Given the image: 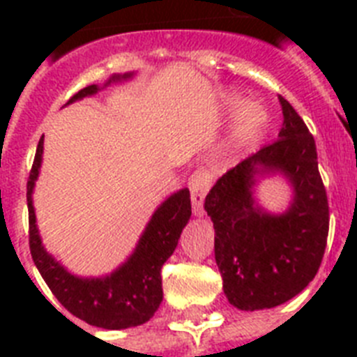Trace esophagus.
Segmentation results:
<instances>
[{
	"label": "esophagus",
	"mask_w": 357,
	"mask_h": 357,
	"mask_svg": "<svg viewBox=\"0 0 357 357\" xmlns=\"http://www.w3.org/2000/svg\"><path fill=\"white\" fill-rule=\"evenodd\" d=\"M209 176L206 175V173H195V175H191V178H189V191H191V204H193V213L195 216L202 218L204 216V209H202V206H204V200H206V195L207 191H209Z\"/></svg>",
	"instance_id": "esophagus-1"
}]
</instances>
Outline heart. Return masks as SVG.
<instances>
[{"label":"heart","instance_id":"b5f03b06","mask_svg":"<svg viewBox=\"0 0 357 357\" xmlns=\"http://www.w3.org/2000/svg\"><path fill=\"white\" fill-rule=\"evenodd\" d=\"M227 109L234 112L229 132L211 151L213 162H225L232 155H236L243 148L254 143L263 132L270 127L272 116L263 102L259 100H245L241 93L232 91L225 98Z\"/></svg>","mask_w":357,"mask_h":357}]
</instances>
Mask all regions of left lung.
Masks as SVG:
<instances>
[{
	"mask_svg": "<svg viewBox=\"0 0 357 357\" xmlns=\"http://www.w3.org/2000/svg\"><path fill=\"white\" fill-rule=\"evenodd\" d=\"M280 105L279 139L227 172L204 204L214 225L223 291L241 311L275 307L298 295L317 275L329 234L317 144L288 100L280 98ZM270 176H282L292 189L280 213L268 211L257 197Z\"/></svg>",
	"mask_w": 357,
	"mask_h": 357,
	"instance_id": "obj_1",
	"label": "left lung"
}]
</instances>
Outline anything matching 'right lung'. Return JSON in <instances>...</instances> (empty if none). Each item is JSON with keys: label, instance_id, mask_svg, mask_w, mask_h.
<instances>
[{"label": "right lung", "instance_id": "obj_1", "mask_svg": "<svg viewBox=\"0 0 357 357\" xmlns=\"http://www.w3.org/2000/svg\"><path fill=\"white\" fill-rule=\"evenodd\" d=\"M134 75V71L112 75L103 85H87L69 100L68 105L93 96L110 84L130 80ZM43 151L44 135L37 144L36 160L26 185L30 252L37 270L56 296V301L69 313L87 321L89 326L102 329H128L141 326L153 317L162 302L160 268L175 252L182 230L191 218L189 189H178L153 211L134 252L114 272L102 277H78L44 248L39 234L33 207V188L39 178Z\"/></svg>", "mask_w": 357, "mask_h": 357}]
</instances>
